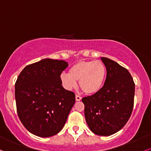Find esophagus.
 I'll list each match as a JSON object with an SVG mask.
<instances>
[{
  "label": "esophagus",
  "instance_id": "1",
  "mask_svg": "<svg viewBox=\"0 0 151 151\" xmlns=\"http://www.w3.org/2000/svg\"><path fill=\"white\" fill-rule=\"evenodd\" d=\"M75 99H76V101H81V97L79 95H76Z\"/></svg>",
  "mask_w": 151,
  "mask_h": 151
}]
</instances>
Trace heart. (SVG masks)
<instances>
[{
    "mask_svg": "<svg viewBox=\"0 0 151 151\" xmlns=\"http://www.w3.org/2000/svg\"><path fill=\"white\" fill-rule=\"evenodd\" d=\"M106 77V68L100 60L79 61L72 65L70 74H61L60 79L67 89L77 86L79 81L81 89L86 94H94L101 89Z\"/></svg>",
    "mask_w": 151,
    "mask_h": 151,
    "instance_id": "b5f03b06",
    "label": "heart"
}]
</instances>
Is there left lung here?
Segmentation results:
<instances>
[{
  "instance_id": "left-lung-1",
  "label": "left lung",
  "mask_w": 151,
  "mask_h": 151,
  "mask_svg": "<svg viewBox=\"0 0 151 151\" xmlns=\"http://www.w3.org/2000/svg\"><path fill=\"white\" fill-rule=\"evenodd\" d=\"M107 70L104 85L82 99L87 124L94 134L110 136L126 124L134 108L135 83L129 72L117 63L101 58Z\"/></svg>"
}]
</instances>
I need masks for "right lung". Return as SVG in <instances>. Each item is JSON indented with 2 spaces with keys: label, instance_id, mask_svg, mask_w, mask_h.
I'll use <instances>...</instances> for the list:
<instances>
[{
  "label": "right lung",
  "instance_id": "add662e5",
  "mask_svg": "<svg viewBox=\"0 0 151 151\" xmlns=\"http://www.w3.org/2000/svg\"><path fill=\"white\" fill-rule=\"evenodd\" d=\"M64 60L43 59L27 65L15 82L18 117L29 132L50 137L60 132L75 103L74 92L62 86Z\"/></svg>",
  "mask_w": 151,
  "mask_h": 151
}]
</instances>
